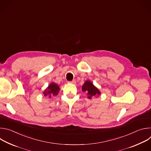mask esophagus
Returning <instances> with one entry per match:
<instances>
[{"instance_id": "obj_1", "label": "esophagus", "mask_w": 151, "mask_h": 151, "mask_svg": "<svg viewBox=\"0 0 151 151\" xmlns=\"http://www.w3.org/2000/svg\"><path fill=\"white\" fill-rule=\"evenodd\" d=\"M68 83H72V84H76V82L75 80H73V81H69V82H68Z\"/></svg>"}]
</instances>
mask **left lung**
<instances>
[{"label":"left lung","mask_w":151,"mask_h":151,"mask_svg":"<svg viewBox=\"0 0 151 151\" xmlns=\"http://www.w3.org/2000/svg\"><path fill=\"white\" fill-rule=\"evenodd\" d=\"M82 90L83 92L85 93L87 98L89 99H91L94 97L96 98L101 94L100 90L95 85H94L90 81L88 80L85 81L82 87Z\"/></svg>","instance_id":"obj_1"}]
</instances>
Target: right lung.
Returning a JSON list of instances; mask_svg holds the SVG:
<instances>
[{
  "label": "right lung",
  "instance_id": "right-lung-1",
  "mask_svg": "<svg viewBox=\"0 0 151 151\" xmlns=\"http://www.w3.org/2000/svg\"><path fill=\"white\" fill-rule=\"evenodd\" d=\"M60 90V87L57 83L52 82L48 86V87L44 90V91L43 92V94L44 95L45 97L47 96L49 98H51L56 96L58 94Z\"/></svg>",
  "mask_w": 151,
  "mask_h": 151
}]
</instances>
